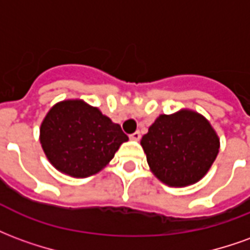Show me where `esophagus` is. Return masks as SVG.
<instances>
[{
	"mask_svg": "<svg viewBox=\"0 0 250 250\" xmlns=\"http://www.w3.org/2000/svg\"><path fill=\"white\" fill-rule=\"evenodd\" d=\"M130 138H131V139H132V141H139V139H141V138H142L141 132H139V131H135L134 134H131Z\"/></svg>",
	"mask_w": 250,
	"mask_h": 250,
	"instance_id": "34e87169",
	"label": "esophagus"
}]
</instances>
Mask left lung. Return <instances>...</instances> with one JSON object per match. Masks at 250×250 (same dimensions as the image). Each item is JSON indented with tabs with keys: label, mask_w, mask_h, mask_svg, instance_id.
I'll use <instances>...</instances> for the list:
<instances>
[{
	"label": "left lung",
	"mask_w": 250,
	"mask_h": 250,
	"mask_svg": "<svg viewBox=\"0 0 250 250\" xmlns=\"http://www.w3.org/2000/svg\"><path fill=\"white\" fill-rule=\"evenodd\" d=\"M147 163L168 186L195 184L208 173L218 154V136L202 115L179 111L159 115L141 141Z\"/></svg>",
	"instance_id": "left-lung-1"
}]
</instances>
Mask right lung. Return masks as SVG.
Here are the masks:
<instances>
[{
  "label": "right lung",
  "instance_id": "add662e5",
  "mask_svg": "<svg viewBox=\"0 0 250 250\" xmlns=\"http://www.w3.org/2000/svg\"><path fill=\"white\" fill-rule=\"evenodd\" d=\"M127 141L119 125L82 100L57 103L40 128L41 146L49 162L76 178L99 173Z\"/></svg>",
  "mask_w": 250,
  "mask_h": 250
}]
</instances>
